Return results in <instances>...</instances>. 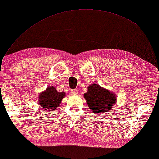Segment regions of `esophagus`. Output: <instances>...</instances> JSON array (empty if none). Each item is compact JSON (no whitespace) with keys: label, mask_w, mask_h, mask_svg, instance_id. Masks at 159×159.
I'll use <instances>...</instances> for the list:
<instances>
[{"label":"esophagus","mask_w":159,"mask_h":159,"mask_svg":"<svg viewBox=\"0 0 159 159\" xmlns=\"http://www.w3.org/2000/svg\"><path fill=\"white\" fill-rule=\"evenodd\" d=\"M71 93H72V94H77V93H78L77 89H73L71 90Z\"/></svg>","instance_id":"34e87169"}]
</instances>
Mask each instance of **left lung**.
Wrapping results in <instances>:
<instances>
[{
    "mask_svg": "<svg viewBox=\"0 0 159 159\" xmlns=\"http://www.w3.org/2000/svg\"><path fill=\"white\" fill-rule=\"evenodd\" d=\"M84 98L90 110L94 113L108 112L116 101L115 95L96 84L90 85Z\"/></svg>",
    "mask_w": 159,
    "mask_h": 159,
    "instance_id": "obj_1",
    "label": "left lung"
}]
</instances>
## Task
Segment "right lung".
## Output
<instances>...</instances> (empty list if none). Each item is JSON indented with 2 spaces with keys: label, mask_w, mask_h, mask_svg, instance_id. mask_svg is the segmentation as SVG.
I'll return each instance as SVG.
<instances>
[{
  "label": "right lung",
  "mask_w": 159,
  "mask_h": 159,
  "mask_svg": "<svg viewBox=\"0 0 159 159\" xmlns=\"http://www.w3.org/2000/svg\"><path fill=\"white\" fill-rule=\"evenodd\" d=\"M65 93L58 92L54 87L47 88L45 91L39 95V101L42 107L47 108V110H52L59 106L61 100L64 97Z\"/></svg>",
  "instance_id": "add662e5"
}]
</instances>
